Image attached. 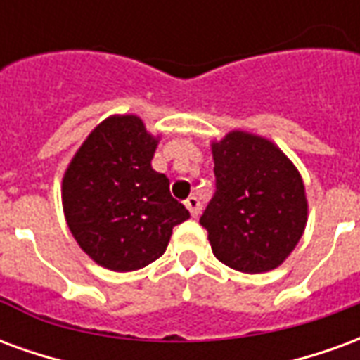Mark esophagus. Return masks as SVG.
<instances>
[{
  "label": "esophagus",
  "mask_w": 360,
  "mask_h": 360,
  "mask_svg": "<svg viewBox=\"0 0 360 360\" xmlns=\"http://www.w3.org/2000/svg\"><path fill=\"white\" fill-rule=\"evenodd\" d=\"M185 206H187V210L191 212L193 218H196L200 214V200L196 196H188L187 200H185Z\"/></svg>",
  "instance_id": "34e87169"
}]
</instances>
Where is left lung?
Listing matches in <instances>:
<instances>
[{"label":"left lung","mask_w":360,"mask_h":360,"mask_svg":"<svg viewBox=\"0 0 360 360\" xmlns=\"http://www.w3.org/2000/svg\"><path fill=\"white\" fill-rule=\"evenodd\" d=\"M212 154L216 193L200 216L212 252L245 274L278 268L307 226L297 167L274 142L245 131L214 142Z\"/></svg>","instance_id":"obj_1"}]
</instances>
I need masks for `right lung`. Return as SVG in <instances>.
Returning a JSON list of instances; mask_svg holds the SVG:
<instances>
[{"label":"right lung","mask_w":360,"mask_h":360,"mask_svg":"<svg viewBox=\"0 0 360 360\" xmlns=\"http://www.w3.org/2000/svg\"><path fill=\"white\" fill-rule=\"evenodd\" d=\"M158 139L136 115H111L82 142L63 175L67 226L96 264L113 271L148 266L173 227L191 218L152 169Z\"/></svg>","instance_id":"obj_1"}]
</instances>
